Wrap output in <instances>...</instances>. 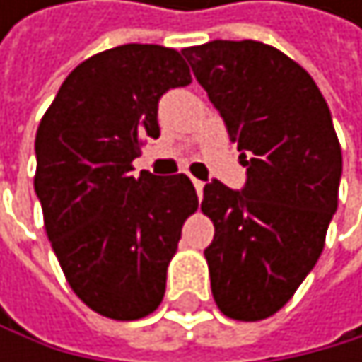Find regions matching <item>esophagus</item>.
Listing matches in <instances>:
<instances>
[{"label": "esophagus", "mask_w": 362, "mask_h": 362, "mask_svg": "<svg viewBox=\"0 0 362 362\" xmlns=\"http://www.w3.org/2000/svg\"><path fill=\"white\" fill-rule=\"evenodd\" d=\"M193 187H195L197 195L202 197V193H204V182H202V180H195V177H193Z\"/></svg>", "instance_id": "1"}]
</instances>
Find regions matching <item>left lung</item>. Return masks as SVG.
<instances>
[{
  "label": "left lung",
  "instance_id": "1",
  "mask_svg": "<svg viewBox=\"0 0 362 362\" xmlns=\"http://www.w3.org/2000/svg\"><path fill=\"white\" fill-rule=\"evenodd\" d=\"M247 180L204 187L215 223L204 250L219 310L239 322L278 313L322 256L337 213L341 145L322 90L280 49L258 40H211L182 49Z\"/></svg>",
  "mask_w": 362,
  "mask_h": 362
}]
</instances>
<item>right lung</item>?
Wrapping results in <instances>:
<instances>
[{
    "label": "right lung",
    "mask_w": 362,
    "mask_h": 362,
    "mask_svg": "<svg viewBox=\"0 0 362 362\" xmlns=\"http://www.w3.org/2000/svg\"><path fill=\"white\" fill-rule=\"evenodd\" d=\"M191 84L171 47L119 45L78 64L36 130L34 191L74 293L132 322L154 313L197 193L185 173L132 175L143 136H160L158 102Z\"/></svg>",
    "instance_id": "add662e5"
}]
</instances>
